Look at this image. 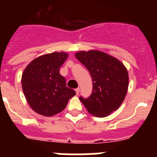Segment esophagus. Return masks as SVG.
I'll use <instances>...</instances> for the list:
<instances>
[{
	"mask_svg": "<svg viewBox=\"0 0 157 157\" xmlns=\"http://www.w3.org/2000/svg\"><path fill=\"white\" fill-rule=\"evenodd\" d=\"M79 91H80L79 88L75 89V92H76V94H77V95H78V94H79Z\"/></svg>",
	"mask_w": 157,
	"mask_h": 157,
	"instance_id": "esophagus-1",
	"label": "esophagus"
}]
</instances>
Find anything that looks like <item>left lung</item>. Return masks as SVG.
<instances>
[{"mask_svg":"<svg viewBox=\"0 0 157 157\" xmlns=\"http://www.w3.org/2000/svg\"><path fill=\"white\" fill-rule=\"evenodd\" d=\"M90 73L93 92L79 100L90 114L106 117L117 110L125 99L129 86L126 67L114 56L99 50L78 51L75 54Z\"/></svg>","mask_w":157,"mask_h":157,"instance_id":"obj_1","label":"left lung"}]
</instances>
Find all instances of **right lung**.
<instances>
[{
  "instance_id": "right-lung-1",
  "label": "right lung",
  "mask_w": 157,
  "mask_h": 157,
  "mask_svg": "<svg viewBox=\"0 0 157 157\" xmlns=\"http://www.w3.org/2000/svg\"><path fill=\"white\" fill-rule=\"evenodd\" d=\"M68 57L65 52H54L33 59L24 69L21 83L29 105L37 114L52 116L66 108L75 91L67 87L59 67Z\"/></svg>"
}]
</instances>
